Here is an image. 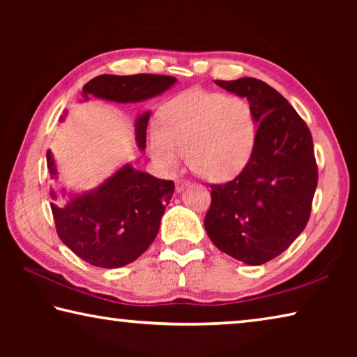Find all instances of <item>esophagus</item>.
Listing matches in <instances>:
<instances>
[{
	"mask_svg": "<svg viewBox=\"0 0 357 357\" xmlns=\"http://www.w3.org/2000/svg\"><path fill=\"white\" fill-rule=\"evenodd\" d=\"M187 185H189V181H187V179H178L176 181V192L184 190V187H187Z\"/></svg>",
	"mask_w": 357,
	"mask_h": 357,
	"instance_id": "obj_1",
	"label": "esophagus"
}]
</instances>
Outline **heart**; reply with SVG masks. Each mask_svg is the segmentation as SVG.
<instances>
[{
    "label": "heart",
    "mask_w": 357,
    "mask_h": 357,
    "mask_svg": "<svg viewBox=\"0 0 357 357\" xmlns=\"http://www.w3.org/2000/svg\"><path fill=\"white\" fill-rule=\"evenodd\" d=\"M257 140V119L241 96L189 89L160 110V129H151L149 154L172 172L184 159L211 181L234 178L249 164Z\"/></svg>",
    "instance_id": "obj_1"
}]
</instances>
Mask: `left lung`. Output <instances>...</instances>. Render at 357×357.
Masks as SVG:
<instances>
[{"instance_id":"8db88e82","label":"left lung","mask_w":357,"mask_h":357,"mask_svg":"<svg viewBox=\"0 0 357 357\" xmlns=\"http://www.w3.org/2000/svg\"><path fill=\"white\" fill-rule=\"evenodd\" d=\"M215 83L247 98L258 129L244 170L225 184H211L204 228L217 249L259 266L285 252L309 222L318 184L312 134L268 83L252 77Z\"/></svg>"}]
</instances>
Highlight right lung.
I'll return each instance as SVG.
<instances>
[{
  "instance_id": "right-lung-1",
  "label": "right lung",
  "mask_w": 357,
  "mask_h": 357,
  "mask_svg": "<svg viewBox=\"0 0 357 357\" xmlns=\"http://www.w3.org/2000/svg\"><path fill=\"white\" fill-rule=\"evenodd\" d=\"M168 75H99L83 86V96L114 102H140L173 86ZM149 113L135 123L138 148L146 146ZM47 168L56 178L53 155L47 151ZM174 192L173 181L157 179L129 164L98 189L74 197L68 206L50 203L59 239L84 261L98 268H121L142 255L153 244L165 206ZM56 195L52 192V198Z\"/></svg>"
}]
</instances>
